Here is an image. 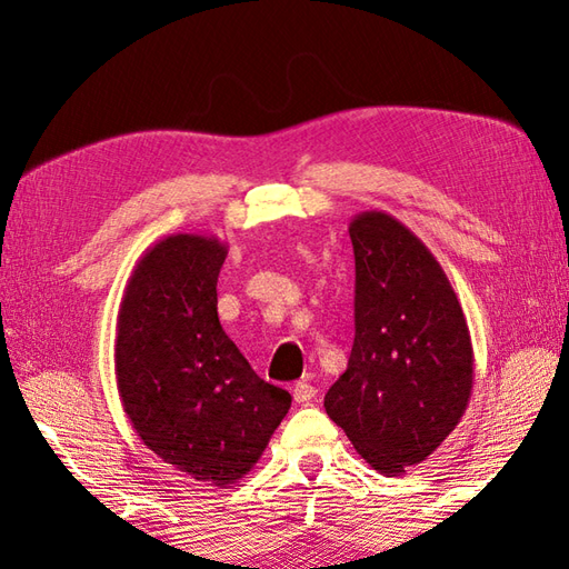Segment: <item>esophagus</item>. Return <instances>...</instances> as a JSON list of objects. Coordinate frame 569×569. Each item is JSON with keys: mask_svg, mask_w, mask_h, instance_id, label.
<instances>
[{"mask_svg": "<svg viewBox=\"0 0 569 569\" xmlns=\"http://www.w3.org/2000/svg\"><path fill=\"white\" fill-rule=\"evenodd\" d=\"M316 396H318V389H316V386H312L310 381H298V383L293 386V401H296L298 406L310 403Z\"/></svg>", "mask_w": 569, "mask_h": 569, "instance_id": "34e87169", "label": "esophagus"}]
</instances>
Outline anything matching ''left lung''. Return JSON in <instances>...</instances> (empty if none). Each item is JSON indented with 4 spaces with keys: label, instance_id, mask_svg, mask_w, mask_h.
<instances>
[{
    "label": "left lung",
    "instance_id": "obj_1",
    "mask_svg": "<svg viewBox=\"0 0 569 569\" xmlns=\"http://www.w3.org/2000/svg\"><path fill=\"white\" fill-rule=\"evenodd\" d=\"M355 345L325 410L381 475L428 459L462 420L475 352L462 306L430 249L396 217L349 222Z\"/></svg>",
    "mask_w": 569,
    "mask_h": 569
}]
</instances>
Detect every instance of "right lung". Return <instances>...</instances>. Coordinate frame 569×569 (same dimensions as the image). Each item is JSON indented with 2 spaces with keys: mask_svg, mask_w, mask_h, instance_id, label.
<instances>
[{
  "mask_svg": "<svg viewBox=\"0 0 569 569\" xmlns=\"http://www.w3.org/2000/svg\"><path fill=\"white\" fill-rule=\"evenodd\" d=\"M224 241L171 234L143 251L117 316L124 413L163 462L224 489L259 462L291 393L257 377L217 318Z\"/></svg>",
  "mask_w": 569,
  "mask_h": 569,
  "instance_id": "1",
  "label": "right lung"
}]
</instances>
